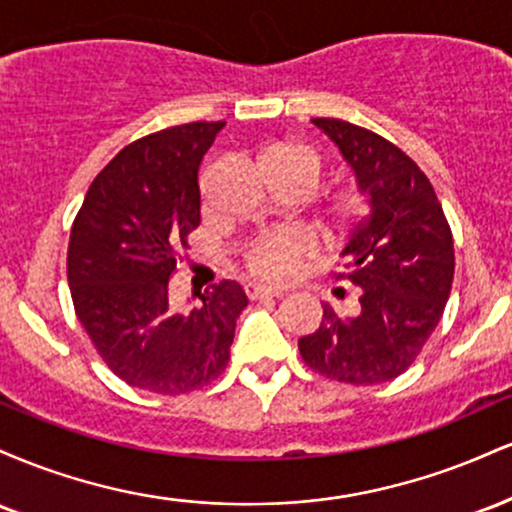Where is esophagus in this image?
Returning a JSON list of instances; mask_svg holds the SVG:
<instances>
[{
	"label": "esophagus",
	"instance_id": "obj_1",
	"mask_svg": "<svg viewBox=\"0 0 512 512\" xmlns=\"http://www.w3.org/2000/svg\"><path fill=\"white\" fill-rule=\"evenodd\" d=\"M248 296L252 301H262V298H281L284 293L281 291H274V289H267V286H248Z\"/></svg>",
	"mask_w": 512,
	"mask_h": 512
}]
</instances>
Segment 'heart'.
Here are the masks:
<instances>
[{
    "label": "heart",
    "instance_id": "heart-1",
    "mask_svg": "<svg viewBox=\"0 0 512 512\" xmlns=\"http://www.w3.org/2000/svg\"><path fill=\"white\" fill-rule=\"evenodd\" d=\"M327 158L320 149L301 139H281L269 144L260 154V170L264 178L281 180L296 187L303 197L313 195L320 185ZM373 214V197L366 187L346 185L327 199L322 207V223L332 236H349L358 231ZM310 255V243L301 233L281 231L264 233L245 248V269L252 276L272 284L289 281L301 262Z\"/></svg>",
    "mask_w": 512,
    "mask_h": 512
}]
</instances>
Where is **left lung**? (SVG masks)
Listing matches in <instances>:
<instances>
[{
  "label": "left lung",
  "instance_id": "8db88e82",
  "mask_svg": "<svg viewBox=\"0 0 512 512\" xmlns=\"http://www.w3.org/2000/svg\"><path fill=\"white\" fill-rule=\"evenodd\" d=\"M313 122L356 170L373 214L351 233L339 257L342 272H334L354 284L358 313L339 317L325 303L320 327L298 339V351L305 366L337 383H387L416 361L448 303L455 276L450 223L431 180L399 146L346 120Z\"/></svg>",
  "mask_w": 512,
  "mask_h": 512
}]
</instances>
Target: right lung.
<instances>
[{
	"mask_svg": "<svg viewBox=\"0 0 512 512\" xmlns=\"http://www.w3.org/2000/svg\"><path fill=\"white\" fill-rule=\"evenodd\" d=\"M226 122H190L146 134L88 187L72 223L67 279L79 322L120 380L156 395L202 390L226 370L240 310L236 281L180 313L170 276L202 221L199 166Z\"/></svg>",
	"mask_w": 512,
	"mask_h": 512,
	"instance_id": "right-lung-1",
	"label": "right lung"
}]
</instances>
